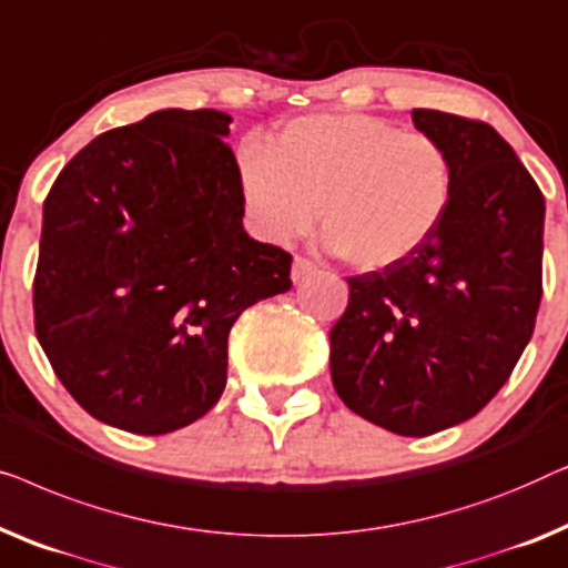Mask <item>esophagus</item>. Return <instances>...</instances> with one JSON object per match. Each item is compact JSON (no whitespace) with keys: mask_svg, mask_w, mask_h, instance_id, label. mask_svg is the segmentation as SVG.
<instances>
[{"mask_svg":"<svg viewBox=\"0 0 568 568\" xmlns=\"http://www.w3.org/2000/svg\"><path fill=\"white\" fill-rule=\"evenodd\" d=\"M311 273H316V262H311V260H306V257H295V260H293L291 275H293L295 283H301L303 277H308Z\"/></svg>","mask_w":568,"mask_h":568,"instance_id":"obj_1","label":"esophagus"}]
</instances>
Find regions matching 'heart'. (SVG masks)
<instances>
[{
  "label": "heart",
  "instance_id": "b5f03b06",
  "mask_svg": "<svg viewBox=\"0 0 568 568\" xmlns=\"http://www.w3.org/2000/svg\"><path fill=\"white\" fill-rule=\"evenodd\" d=\"M242 193L270 242L314 229L361 270L412 257L440 229L455 193L450 151L433 133L363 113H318L287 123L273 146L239 154Z\"/></svg>",
  "mask_w": 568,
  "mask_h": 568
}]
</instances>
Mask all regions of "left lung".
Returning <instances> with one entry per match:
<instances>
[{"instance_id":"left-lung-1","label":"left lung","mask_w":568,"mask_h":568,"mask_svg":"<svg viewBox=\"0 0 568 568\" xmlns=\"http://www.w3.org/2000/svg\"><path fill=\"white\" fill-rule=\"evenodd\" d=\"M412 121L450 151V211L412 257L347 277L329 367L355 414L425 437L481 412L530 342L546 201L489 123L440 110H412Z\"/></svg>"}]
</instances>
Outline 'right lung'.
<instances>
[{
  "label": "right lung",
  "instance_id": "obj_1",
  "mask_svg": "<svg viewBox=\"0 0 568 568\" xmlns=\"http://www.w3.org/2000/svg\"><path fill=\"white\" fill-rule=\"evenodd\" d=\"M221 110H156L87 143L43 203L36 334L94 419L193 425L226 388L229 332L291 291V254L244 231Z\"/></svg>",
  "mask_w": 568,
  "mask_h": 568
}]
</instances>
